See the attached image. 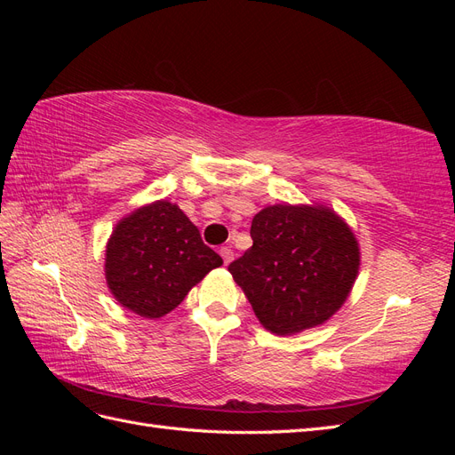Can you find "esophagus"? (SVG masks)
<instances>
[{"label": "esophagus", "instance_id": "34e87169", "mask_svg": "<svg viewBox=\"0 0 455 455\" xmlns=\"http://www.w3.org/2000/svg\"><path fill=\"white\" fill-rule=\"evenodd\" d=\"M220 256H222V258H224V264L228 266V264H229V261L233 259V251L229 249V246H222V249H220Z\"/></svg>", "mask_w": 455, "mask_h": 455}]
</instances>
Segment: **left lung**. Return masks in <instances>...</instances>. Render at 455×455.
<instances>
[{
	"label": "left lung",
	"instance_id": "8db88e82",
	"mask_svg": "<svg viewBox=\"0 0 455 455\" xmlns=\"http://www.w3.org/2000/svg\"><path fill=\"white\" fill-rule=\"evenodd\" d=\"M251 237V249L228 269L273 334L321 324L349 296L359 244L332 211L273 204L254 216Z\"/></svg>",
	"mask_w": 455,
	"mask_h": 455
}]
</instances>
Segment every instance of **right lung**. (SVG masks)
I'll return each mask as SVG.
<instances>
[{
	"label": "right lung",
	"mask_w": 455,
	"mask_h": 455,
	"mask_svg": "<svg viewBox=\"0 0 455 455\" xmlns=\"http://www.w3.org/2000/svg\"><path fill=\"white\" fill-rule=\"evenodd\" d=\"M222 266L189 218L167 201L121 220L106 246V281L121 306L146 319L174 307L206 273Z\"/></svg>",
	"instance_id": "right-lung-1"
}]
</instances>
